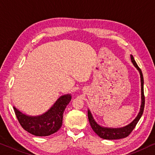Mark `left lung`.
Masks as SVG:
<instances>
[{
	"instance_id": "1",
	"label": "left lung",
	"mask_w": 155,
	"mask_h": 155,
	"mask_svg": "<svg viewBox=\"0 0 155 155\" xmlns=\"http://www.w3.org/2000/svg\"><path fill=\"white\" fill-rule=\"evenodd\" d=\"M131 61L133 63L137 71H139L140 75V83H141V105H140V111L135 119L133 120L130 124L127 125L126 126L122 127H107L100 125L96 122V120L94 119L91 112L89 109H88V117L91 127L95 133L98 135L99 137L105 140H117L122 139V138L126 137L128 136L133 130L137 125L139 121L140 117H142V113L144 111V107H145V96H144V79L143 75H142L141 69L138 67L137 63L134 59L133 55H130Z\"/></svg>"
}]
</instances>
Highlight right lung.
<instances>
[{
  "label": "right lung",
  "mask_w": 155,
  "mask_h": 155,
  "mask_svg": "<svg viewBox=\"0 0 155 155\" xmlns=\"http://www.w3.org/2000/svg\"><path fill=\"white\" fill-rule=\"evenodd\" d=\"M71 100L70 94L61 96L43 114L29 115L13 106L16 117L25 130L35 136H49L56 133L62 125L63 114Z\"/></svg>",
  "instance_id": "1"
}]
</instances>
